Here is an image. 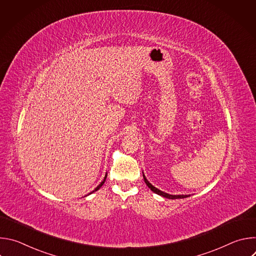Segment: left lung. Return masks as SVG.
Masks as SVG:
<instances>
[{
    "instance_id": "8db88e82",
    "label": "left lung",
    "mask_w": 256,
    "mask_h": 256,
    "mask_svg": "<svg viewBox=\"0 0 256 256\" xmlns=\"http://www.w3.org/2000/svg\"><path fill=\"white\" fill-rule=\"evenodd\" d=\"M142 176H144V182H146V184L148 186V188H151V190L152 192H154L155 194H159V196H164V198H170V200H175V198H188L190 196H172V194H166V192H161L160 190H158V188H156L155 186H153L150 182L147 180V178H146V176L144 175V172H142Z\"/></svg>"
}]
</instances>
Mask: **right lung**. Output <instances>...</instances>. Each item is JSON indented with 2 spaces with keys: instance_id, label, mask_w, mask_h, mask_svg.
<instances>
[{
  "instance_id": "1",
  "label": "right lung",
  "mask_w": 256,
  "mask_h": 256,
  "mask_svg": "<svg viewBox=\"0 0 256 256\" xmlns=\"http://www.w3.org/2000/svg\"><path fill=\"white\" fill-rule=\"evenodd\" d=\"M106 177H107V174H106V175H105V177H104V179H103V181H102V182H101V184H99V186H97V188H95V190H93V192H96V190H99V188H101V186H103V184H104V182H105V180H106ZM92 192H91V194H92Z\"/></svg>"
}]
</instances>
